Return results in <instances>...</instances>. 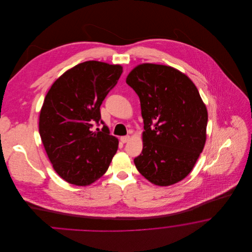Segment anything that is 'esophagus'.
Here are the masks:
<instances>
[{
    "label": "esophagus",
    "mask_w": 252,
    "mask_h": 252,
    "mask_svg": "<svg viewBox=\"0 0 252 252\" xmlns=\"http://www.w3.org/2000/svg\"><path fill=\"white\" fill-rule=\"evenodd\" d=\"M129 139H130V137L128 136V135H126V136H123V137H121V142L123 143V144H126V143H127L128 141H129Z\"/></svg>",
    "instance_id": "obj_1"
}]
</instances>
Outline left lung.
Listing matches in <instances>:
<instances>
[{
    "mask_svg": "<svg viewBox=\"0 0 252 252\" xmlns=\"http://www.w3.org/2000/svg\"><path fill=\"white\" fill-rule=\"evenodd\" d=\"M126 84L140 98L144 119V147L134 158L136 168L158 186L183 180L206 142L208 112L196 87L180 71L150 63L134 68Z\"/></svg>",
    "mask_w": 252,
    "mask_h": 252,
    "instance_id": "obj_1",
    "label": "left lung"
}]
</instances>
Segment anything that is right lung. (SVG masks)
Here are the masks:
<instances>
[{
    "label": "right lung",
    "mask_w": 252,
    "mask_h": 252,
    "mask_svg": "<svg viewBox=\"0 0 252 252\" xmlns=\"http://www.w3.org/2000/svg\"><path fill=\"white\" fill-rule=\"evenodd\" d=\"M123 68L86 61L64 72L45 96L38 131L55 171L67 182L89 185L108 170L118 149L101 120L100 106L117 84ZM102 130L91 131L93 124Z\"/></svg>",
    "instance_id": "right-lung-1"
}]
</instances>
